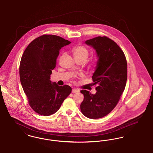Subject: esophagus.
Wrapping results in <instances>:
<instances>
[{"mask_svg": "<svg viewBox=\"0 0 153 153\" xmlns=\"http://www.w3.org/2000/svg\"><path fill=\"white\" fill-rule=\"evenodd\" d=\"M79 89L73 88V90H72V93H79Z\"/></svg>", "mask_w": 153, "mask_h": 153, "instance_id": "obj_1", "label": "esophagus"}]
</instances>
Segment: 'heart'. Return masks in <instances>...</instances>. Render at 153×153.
Instances as JSON below:
<instances>
[{
  "mask_svg": "<svg viewBox=\"0 0 153 153\" xmlns=\"http://www.w3.org/2000/svg\"><path fill=\"white\" fill-rule=\"evenodd\" d=\"M73 53L75 60H83L86 61L88 57L89 52L88 49L83 45H77L73 49ZM96 62H94L93 65H96Z\"/></svg>",
  "mask_w": 153,
  "mask_h": 153,
  "instance_id": "obj_1",
  "label": "heart"
}]
</instances>
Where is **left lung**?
Listing matches in <instances>:
<instances>
[{"label":"left lung","instance_id":"obj_1","mask_svg":"<svg viewBox=\"0 0 153 153\" xmlns=\"http://www.w3.org/2000/svg\"><path fill=\"white\" fill-rule=\"evenodd\" d=\"M85 43L96 51L98 60L92 79L97 86L95 94L82 90L84 99L80 111L89 119H100L117 104L127 79V63L123 51L112 40L98 36Z\"/></svg>","mask_w":153,"mask_h":153}]
</instances>
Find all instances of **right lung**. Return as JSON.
<instances>
[{
    "mask_svg": "<svg viewBox=\"0 0 153 153\" xmlns=\"http://www.w3.org/2000/svg\"><path fill=\"white\" fill-rule=\"evenodd\" d=\"M71 43L63 38L44 34L32 41L21 57L19 77L30 107L38 114L51 115L59 109L72 88L50 80L60 49Z\"/></svg>",
    "mask_w": 153,
    "mask_h": 153,
    "instance_id": "obj_1",
    "label": "right lung"
}]
</instances>
